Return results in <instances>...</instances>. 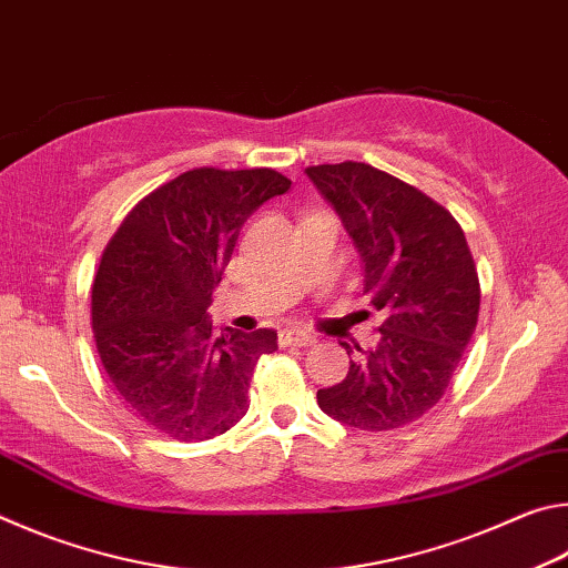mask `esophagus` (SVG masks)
<instances>
[{
  "label": "esophagus",
  "instance_id": "esophagus-1",
  "mask_svg": "<svg viewBox=\"0 0 568 568\" xmlns=\"http://www.w3.org/2000/svg\"><path fill=\"white\" fill-rule=\"evenodd\" d=\"M277 343L283 345V348H287V345H313L315 343V335L305 333V331H281V335H277Z\"/></svg>",
  "mask_w": 568,
  "mask_h": 568
}]
</instances>
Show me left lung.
Returning <instances> with one entry per match:
<instances>
[{"label":"left lung","mask_w":568,"mask_h":568,"mask_svg":"<svg viewBox=\"0 0 568 568\" xmlns=\"http://www.w3.org/2000/svg\"><path fill=\"white\" fill-rule=\"evenodd\" d=\"M305 172L358 247L363 293L383 318L376 348L341 343L355 358L318 406L361 430L400 428L444 398L476 331L474 255L444 205L388 172L353 160Z\"/></svg>","instance_id":"obj_1"}]
</instances>
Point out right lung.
<instances>
[{
  "label": "right lung",
  "mask_w": 568,
  "mask_h": 568,
  "mask_svg": "<svg viewBox=\"0 0 568 568\" xmlns=\"http://www.w3.org/2000/svg\"><path fill=\"white\" fill-rule=\"evenodd\" d=\"M293 182L271 168H195L152 190L110 237L92 285V331L112 390L175 440H207L245 416L277 333L217 335L213 291L240 227Z\"/></svg>",
  "instance_id": "right-lung-1"
}]
</instances>
